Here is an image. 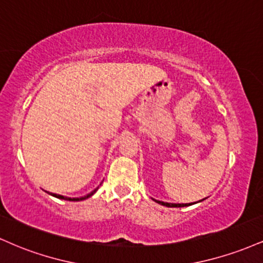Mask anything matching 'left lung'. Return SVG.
Returning <instances> with one entry per match:
<instances>
[{
  "mask_svg": "<svg viewBox=\"0 0 263 263\" xmlns=\"http://www.w3.org/2000/svg\"><path fill=\"white\" fill-rule=\"evenodd\" d=\"M153 199V198H152ZM153 200L156 201V203L163 205V206H167V208H183V206H189V205H193L195 203H186V204H176V203H165V201H161V200H156V199H153ZM204 200V199H203ZM203 200H199V201H203ZM198 201V203H199Z\"/></svg>",
  "mask_w": 263,
  "mask_h": 263,
  "instance_id": "obj_1",
  "label": "left lung"
}]
</instances>
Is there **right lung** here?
I'll return each mask as SVG.
<instances>
[{
    "instance_id": "obj_1",
    "label": "right lung",
    "mask_w": 263,
    "mask_h": 263,
    "mask_svg": "<svg viewBox=\"0 0 263 263\" xmlns=\"http://www.w3.org/2000/svg\"><path fill=\"white\" fill-rule=\"evenodd\" d=\"M99 189V186L96 189H93L91 193H89V194L87 195H84V197H80V198H69V197H64V195H60V194H55V193H49V192H47L48 194H50L52 195V197H55V198H58V199H63V200H69V201H80V200H85V199H87V198H90L91 197V195H93L96 193V190Z\"/></svg>"
}]
</instances>
